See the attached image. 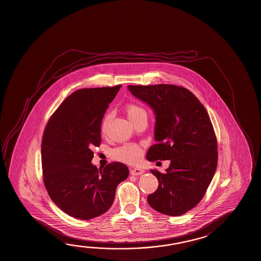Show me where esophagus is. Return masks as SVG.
<instances>
[{"label": "esophagus", "instance_id": "esophagus-1", "mask_svg": "<svg viewBox=\"0 0 261 261\" xmlns=\"http://www.w3.org/2000/svg\"><path fill=\"white\" fill-rule=\"evenodd\" d=\"M129 172H130V174H132L133 176H140V175H142V174L145 173L144 170L138 168V167H133V168H130Z\"/></svg>", "mask_w": 261, "mask_h": 261}]
</instances>
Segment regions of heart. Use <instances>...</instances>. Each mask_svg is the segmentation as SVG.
<instances>
[{"label":"heart","instance_id":"obj_1","mask_svg":"<svg viewBox=\"0 0 261 261\" xmlns=\"http://www.w3.org/2000/svg\"><path fill=\"white\" fill-rule=\"evenodd\" d=\"M126 112H127V117L129 118L130 121H134V119L138 118L142 115H146L145 109L139 106L138 104H128L126 107ZM109 119V115H106L104 117L102 125H101L102 134H105L107 130ZM141 155H142L141 148L134 144H128V145L120 146L113 151V157L115 158V160H118L120 162H124L127 164L136 163L139 160Z\"/></svg>","mask_w":261,"mask_h":261}]
</instances>
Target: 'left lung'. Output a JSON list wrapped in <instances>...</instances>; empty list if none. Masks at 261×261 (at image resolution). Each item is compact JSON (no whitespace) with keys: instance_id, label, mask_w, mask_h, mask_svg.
<instances>
[{"instance_id":"obj_1","label":"left lung","mask_w":261,"mask_h":261,"mask_svg":"<svg viewBox=\"0 0 261 261\" xmlns=\"http://www.w3.org/2000/svg\"><path fill=\"white\" fill-rule=\"evenodd\" d=\"M127 89L155 114L157 143L146 159L171 162L164 174L150 170L159 186L147 202L160 213L182 215L200 202L216 171L217 140L211 118L198 98L184 87L127 85Z\"/></svg>"}]
</instances>
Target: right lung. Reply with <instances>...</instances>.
<instances>
[{
	"mask_svg": "<svg viewBox=\"0 0 261 261\" xmlns=\"http://www.w3.org/2000/svg\"><path fill=\"white\" fill-rule=\"evenodd\" d=\"M121 85L73 92L51 115L41 144L44 184L50 199L74 218L89 220L109 210L129 172L121 163L92 164L101 142L104 114Z\"/></svg>",
	"mask_w": 261,
	"mask_h": 261,
	"instance_id": "right-lung-1",
	"label": "right lung"
}]
</instances>
